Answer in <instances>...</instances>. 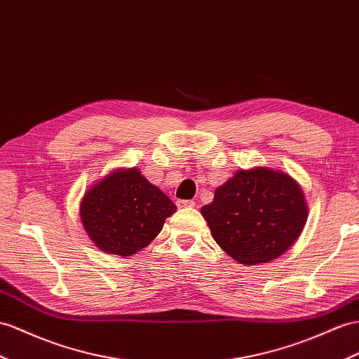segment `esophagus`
<instances>
[{
    "instance_id": "1",
    "label": "esophagus",
    "mask_w": 359,
    "mask_h": 359,
    "mask_svg": "<svg viewBox=\"0 0 359 359\" xmlns=\"http://www.w3.org/2000/svg\"><path fill=\"white\" fill-rule=\"evenodd\" d=\"M177 206L179 208H194L196 206V201H192V200H179L177 201Z\"/></svg>"
}]
</instances>
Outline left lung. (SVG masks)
Listing matches in <instances>:
<instances>
[{"mask_svg": "<svg viewBox=\"0 0 359 359\" xmlns=\"http://www.w3.org/2000/svg\"><path fill=\"white\" fill-rule=\"evenodd\" d=\"M200 212L231 258L255 265L270 262L290 249L306 224L308 206L291 176L256 167L236 171Z\"/></svg>", "mask_w": 359, "mask_h": 359, "instance_id": "1", "label": "left lung"}]
</instances>
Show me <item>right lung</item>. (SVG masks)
Instances as JSON below:
<instances>
[{
  "label": "right lung",
  "instance_id": "obj_1",
  "mask_svg": "<svg viewBox=\"0 0 359 359\" xmlns=\"http://www.w3.org/2000/svg\"><path fill=\"white\" fill-rule=\"evenodd\" d=\"M177 208L140 170H115L85 192L80 218L100 250L132 256L162 231Z\"/></svg>",
  "mask_w": 359,
  "mask_h": 359
}]
</instances>
